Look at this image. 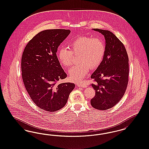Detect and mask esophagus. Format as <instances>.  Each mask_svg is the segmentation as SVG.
Here are the masks:
<instances>
[{"instance_id": "1", "label": "esophagus", "mask_w": 149, "mask_h": 149, "mask_svg": "<svg viewBox=\"0 0 149 149\" xmlns=\"http://www.w3.org/2000/svg\"><path fill=\"white\" fill-rule=\"evenodd\" d=\"M77 85L78 87H86V86L85 84H77Z\"/></svg>"}]
</instances>
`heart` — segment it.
Segmentation results:
<instances>
[{
	"label": "heart",
	"instance_id": "1",
	"mask_svg": "<svg viewBox=\"0 0 149 149\" xmlns=\"http://www.w3.org/2000/svg\"><path fill=\"white\" fill-rule=\"evenodd\" d=\"M69 49H59L57 53L59 62L64 67L72 65V54L79 56L80 64L69 70V79L75 82H80L91 69L97 68L104 58L105 47L104 42L99 38L82 36L77 38L69 44Z\"/></svg>",
	"mask_w": 149,
	"mask_h": 149
}]
</instances>
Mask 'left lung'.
Instances as JSON below:
<instances>
[{
    "mask_svg": "<svg viewBox=\"0 0 149 149\" xmlns=\"http://www.w3.org/2000/svg\"><path fill=\"white\" fill-rule=\"evenodd\" d=\"M93 30L104 36L105 51L102 63L91 77L95 81L91 85L95 91L91 104L94 108L105 110L117 104L126 92L128 57L122 42L112 32L98 28Z\"/></svg>",
    "mask_w": 149,
    "mask_h": 149,
    "instance_id": "8db88e82",
    "label": "left lung"
}]
</instances>
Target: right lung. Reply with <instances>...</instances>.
Instances as JSON below:
<instances>
[{
    "mask_svg": "<svg viewBox=\"0 0 149 149\" xmlns=\"http://www.w3.org/2000/svg\"><path fill=\"white\" fill-rule=\"evenodd\" d=\"M67 29H48L39 32L28 42L23 52V81L33 102L45 111L63 108L75 84H58L67 77L57 57L60 44L70 34Z\"/></svg>",
    "mask_w": 149,
    "mask_h": 149,
    "instance_id": "right-lung-1",
    "label": "right lung"
}]
</instances>
